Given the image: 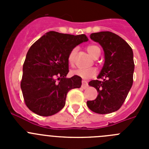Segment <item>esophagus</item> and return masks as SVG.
<instances>
[{
	"instance_id": "esophagus-1",
	"label": "esophagus",
	"mask_w": 149,
	"mask_h": 149,
	"mask_svg": "<svg viewBox=\"0 0 149 149\" xmlns=\"http://www.w3.org/2000/svg\"><path fill=\"white\" fill-rule=\"evenodd\" d=\"M81 83H82V85H81V86H82L83 89H86V88H87L88 84L86 81H82V82Z\"/></svg>"
}]
</instances>
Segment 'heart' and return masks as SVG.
Wrapping results in <instances>:
<instances>
[{"label":"heart","mask_w":149,"mask_h":149,"mask_svg":"<svg viewBox=\"0 0 149 149\" xmlns=\"http://www.w3.org/2000/svg\"><path fill=\"white\" fill-rule=\"evenodd\" d=\"M87 51L89 52V54L92 56H95L98 53H101L100 48L98 46L95 45H89L87 47ZM77 52V48H72V51L69 52L68 56V63L71 65H73L74 63V60H75V56ZM71 74L73 75L78 76L81 78L87 79L90 77H93L96 75V70L95 68H89V69H75V70H72L71 72Z\"/></svg>","instance_id":"b5f03b06"}]
</instances>
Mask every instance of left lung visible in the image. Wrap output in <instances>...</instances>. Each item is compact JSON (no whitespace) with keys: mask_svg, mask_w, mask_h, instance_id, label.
<instances>
[{"mask_svg":"<svg viewBox=\"0 0 149 149\" xmlns=\"http://www.w3.org/2000/svg\"><path fill=\"white\" fill-rule=\"evenodd\" d=\"M91 39L98 42L104 51V64L98 79L89 85L98 91L97 98L86 102L92 111L107 114L120 108L133 84L134 71L132 48L119 36L109 31L94 33Z\"/></svg>","mask_w":149,"mask_h":149,"instance_id":"1","label":"left lung"}]
</instances>
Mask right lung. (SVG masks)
Instances as JSON below:
<instances>
[{
    "instance_id": "obj_1",
    "label": "right lung",
    "mask_w": 149,
    "mask_h": 149,
    "mask_svg": "<svg viewBox=\"0 0 149 149\" xmlns=\"http://www.w3.org/2000/svg\"><path fill=\"white\" fill-rule=\"evenodd\" d=\"M86 41L85 34L50 31L31 45L21 81L24 103L31 111L42 116L54 115L64 107L68 91L81 87V77H66L68 56L72 48Z\"/></svg>"
}]
</instances>
